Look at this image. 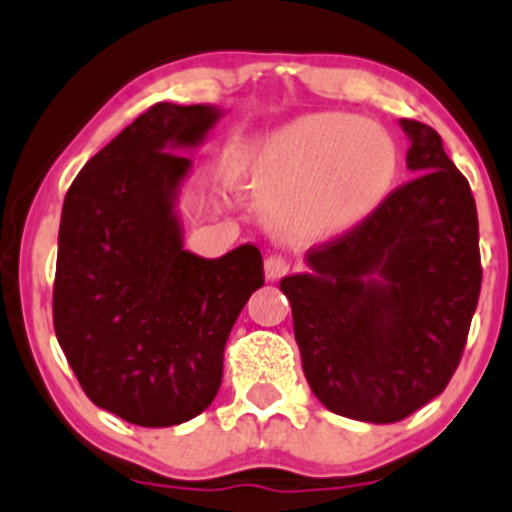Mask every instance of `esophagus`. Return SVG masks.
Segmentation results:
<instances>
[{
  "instance_id": "34e87169",
  "label": "esophagus",
  "mask_w": 512,
  "mask_h": 512,
  "mask_svg": "<svg viewBox=\"0 0 512 512\" xmlns=\"http://www.w3.org/2000/svg\"><path fill=\"white\" fill-rule=\"evenodd\" d=\"M288 271H290V263L285 261L283 256H271L266 258V263H263V273H266L268 283H276V280L288 276Z\"/></svg>"
}]
</instances>
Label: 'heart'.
<instances>
[{
    "instance_id": "1",
    "label": "heart",
    "mask_w": 512,
    "mask_h": 512,
    "mask_svg": "<svg viewBox=\"0 0 512 512\" xmlns=\"http://www.w3.org/2000/svg\"><path fill=\"white\" fill-rule=\"evenodd\" d=\"M400 153L378 124L346 112H315L236 146L227 178L293 244H324L354 232L395 188Z\"/></svg>"
}]
</instances>
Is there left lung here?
I'll return each mask as SVG.
<instances>
[{
	"instance_id": "1",
	"label": "left lung",
	"mask_w": 512,
	"mask_h": 512,
	"mask_svg": "<svg viewBox=\"0 0 512 512\" xmlns=\"http://www.w3.org/2000/svg\"><path fill=\"white\" fill-rule=\"evenodd\" d=\"M400 129L417 178L354 232L307 251L305 273L280 280L312 393L376 425L447 388L481 293L469 180L432 126L400 119Z\"/></svg>"
}]
</instances>
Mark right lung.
Here are the masks:
<instances>
[{"label":"right lung","mask_w":512,"mask_h":512,"mask_svg":"<svg viewBox=\"0 0 512 512\" xmlns=\"http://www.w3.org/2000/svg\"><path fill=\"white\" fill-rule=\"evenodd\" d=\"M224 112L153 104L92 156L60 214L53 324L97 408L170 427L210 408L236 317L263 285L256 246L202 258L183 246L180 190Z\"/></svg>","instance_id":"obj_1"}]
</instances>
